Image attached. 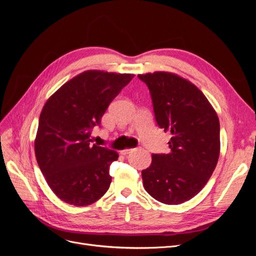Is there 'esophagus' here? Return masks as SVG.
I'll return each instance as SVG.
<instances>
[{"instance_id": "obj_1", "label": "esophagus", "mask_w": 256, "mask_h": 256, "mask_svg": "<svg viewBox=\"0 0 256 256\" xmlns=\"http://www.w3.org/2000/svg\"><path fill=\"white\" fill-rule=\"evenodd\" d=\"M132 150H132V148H125V150H120V154H129L130 152H132Z\"/></svg>"}]
</instances>
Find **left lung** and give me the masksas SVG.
I'll return each mask as SVG.
<instances>
[{"label":"left lung","mask_w":256,"mask_h":256,"mask_svg":"<svg viewBox=\"0 0 256 256\" xmlns=\"http://www.w3.org/2000/svg\"><path fill=\"white\" fill-rule=\"evenodd\" d=\"M150 90L154 118L171 134L168 154H152L142 171L144 188L154 200L182 204L204 188L220 154V122L194 84L172 72L138 74Z\"/></svg>","instance_id":"8db88e82"}]
</instances>
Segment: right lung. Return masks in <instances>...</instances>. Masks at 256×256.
<instances>
[{
  "mask_svg": "<svg viewBox=\"0 0 256 256\" xmlns=\"http://www.w3.org/2000/svg\"><path fill=\"white\" fill-rule=\"evenodd\" d=\"M134 76L86 70L62 85L44 104L35 156L49 187L63 202L88 206L109 189L110 166L118 154L92 144L90 131Z\"/></svg>",
  "mask_w": 256,
  "mask_h": 256,
  "instance_id": "obj_1",
  "label": "right lung"
}]
</instances>
